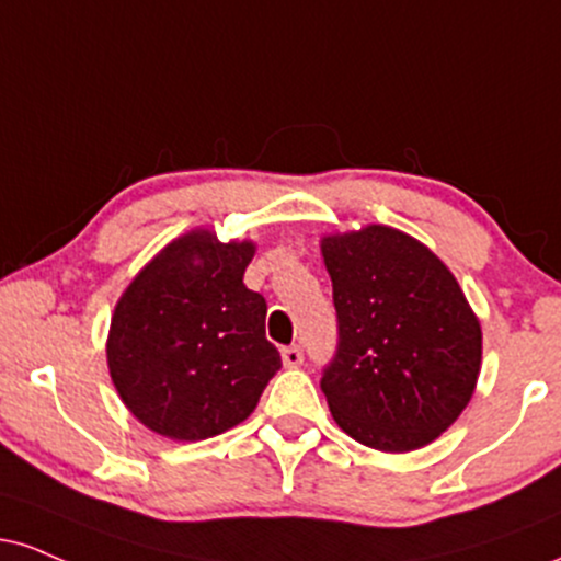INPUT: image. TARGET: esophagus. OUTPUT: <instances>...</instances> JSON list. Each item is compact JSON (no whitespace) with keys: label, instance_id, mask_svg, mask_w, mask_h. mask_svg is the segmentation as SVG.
Segmentation results:
<instances>
[{"label":"esophagus","instance_id":"34e87169","mask_svg":"<svg viewBox=\"0 0 561 561\" xmlns=\"http://www.w3.org/2000/svg\"><path fill=\"white\" fill-rule=\"evenodd\" d=\"M282 363H285L287 368H298L302 366V350L298 345H289L282 350Z\"/></svg>","mask_w":561,"mask_h":561}]
</instances>
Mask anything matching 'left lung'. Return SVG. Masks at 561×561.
I'll return each instance as SVG.
<instances>
[{"mask_svg": "<svg viewBox=\"0 0 561 561\" xmlns=\"http://www.w3.org/2000/svg\"><path fill=\"white\" fill-rule=\"evenodd\" d=\"M334 360L323 368L336 426L381 451H413L468 408L481 374V323L455 274L423 242L368 225L329 234Z\"/></svg>", "mask_w": 561, "mask_h": 561, "instance_id": "8db88e82", "label": "left lung"}]
</instances>
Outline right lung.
<instances>
[{"instance_id": "obj_1", "label": "right lung", "mask_w": 561, "mask_h": 561, "mask_svg": "<svg viewBox=\"0 0 561 561\" xmlns=\"http://www.w3.org/2000/svg\"><path fill=\"white\" fill-rule=\"evenodd\" d=\"M255 242L208 229L172 240L114 308L106 363L125 408L174 442L245 421L282 368L266 340V300L242 282Z\"/></svg>"}]
</instances>
